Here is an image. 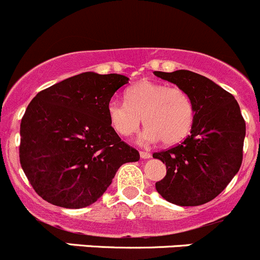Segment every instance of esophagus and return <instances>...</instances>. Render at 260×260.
Returning <instances> with one entry per match:
<instances>
[{
  "label": "esophagus",
  "instance_id": "esophagus-1",
  "mask_svg": "<svg viewBox=\"0 0 260 260\" xmlns=\"http://www.w3.org/2000/svg\"><path fill=\"white\" fill-rule=\"evenodd\" d=\"M140 156L143 159H149L151 156V154L148 153V151H140Z\"/></svg>",
  "mask_w": 260,
  "mask_h": 260
}]
</instances>
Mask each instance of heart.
Wrapping results in <instances>:
<instances>
[{
  "label": "heart",
  "mask_w": 260,
  "mask_h": 260,
  "mask_svg": "<svg viewBox=\"0 0 260 260\" xmlns=\"http://www.w3.org/2000/svg\"><path fill=\"white\" fill-rule=\"evenodd\" d=\"M107 115L120 135L135 134L144 119L148 127L141 134V140L155 143L161 139L167 145H174L184 140L191 131L194 107L183 89L145 79L127 89L125 102L111 100Z\"/></svg>",
  "instance_id": "b5f03b06"
}]
</instances>
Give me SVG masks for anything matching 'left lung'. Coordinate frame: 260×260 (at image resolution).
<instances>
[{"label": "left lung", "instance_id": "obj_1", "mask_svg": "<svg viewBox=\"0 0 260 260\" xmlns=\"http://www.w3.org/2000/svg\"><path fill=\"white\" fill-rule=\"evenodd\" d=\"M154 74L187 92L194 107L191 135L153 154L167 167L155 188L171 204L200 206L220 194L240 169L245 121L235 97L211 79L184 69Z\"/></svg>", "mask_w": 260, "mask_h": 260}]
</instances>
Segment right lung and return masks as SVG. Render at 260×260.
<instances>
[{
	"instance_id": "right-lung-1",
	"label": "right lung",
	"mask_w": 260,
	"mask_h": 260,
	"mask_svg": "<svg viewBox=\"0 0 260 260\" xmlns=\"http://www.w3.org/2000/svg\"><path fill=\"white\" fill-rule=\"evenodd\" d=\"M129 83L121 74H77L39 92L20 125V163L49 204L82 209L94 204L117 169L139 151L111 126L107 105Z\"/></svg>"
}]
</instances>
